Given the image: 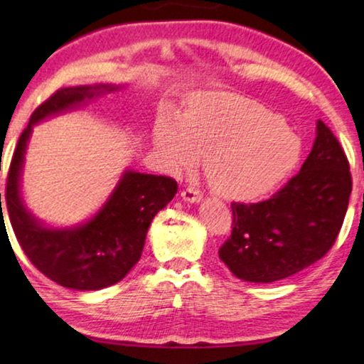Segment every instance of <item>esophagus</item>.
Listing matches in <instances>:
<instances>
[{"label":"esophagus","mask_w":364,"mask_h":364,"mask_svg":"<svg viewBox=\"0 0 364 364\" xmlns=\"http://www.w3.org/2000/svg\"><path fill=\"white\" fill-rule=\"evenodd\" d=\"M181 197L187 202H200L202 200V192L196 187H187L186 191H182Z\"/></svg>","instance_id":"1"}]
</instances>
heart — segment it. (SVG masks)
Masks as SVG:
<instances>
[{
    "instance_id": "1",
    "label": "heart",
    "mask_w": 364,
    "mask_h": 364,
    "mask_svg": "<svg viewBox=\"0 0 364 364\" xmlns=\"http://www.w3.org/2000/svg\"><path fill=\"white\" fill-rule=\"evenodd\" d=\"M154 141L177 168L205 156V176L222 197L253 200L288 178L301 159V141L283 119L252 99L202 92L187 102L181 122L159 119Z\"/></svg>"
}]
</instances>
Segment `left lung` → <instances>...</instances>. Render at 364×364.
I'll return each instance as SVG.
<instances>
[{
    "label": "left lung",
    "instance_id": "obj_1",
    "mask_svg": "<svg viewBox=\"0 0 364 364\" xmlns=\"http://www.w3.org/2000/svg\"><path fill=\"white\" fill-rule=\"evenodd\" d=\"M346 154L323 121L300 172L258 203H232V235L218 257L237 278L272 283L326 255L345 220L351 193Z\"/></svg>",
    "mask_w": 364,
    "mask_h": 364
}]
</instances>
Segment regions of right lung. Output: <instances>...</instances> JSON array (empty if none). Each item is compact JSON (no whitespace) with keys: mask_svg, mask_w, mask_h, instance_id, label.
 <instances>
[{"mask_svg":"<svg viewBox=\"0 0 364 364\" xmlns=\"http://www.w3.org/2000/svg\"><path fill=\"white\" fill-rule=\"evenodd\" d=\"M117 89L111 84L59 89L34 109L9 166L6 207L19 245L43 275L73 290H101L121 282L142 255L152 218L177 193L172 177L126 171L101 210L79 227L49 228L24 207L19 178L34 124Z\"/></svg>","mask_w":364,"mask_h":364,"instance_id":"1","label":"right lung"}]
</instances>
